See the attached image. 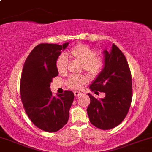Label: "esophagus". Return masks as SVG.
Returning <instances> with one entry per match:
<instances>
[{"mask_svg":"<svg viewBox=\"0 0 152 152\" xmlns=\"http://www.w3.org/2000/svg\"><path fill=\"white\" fill-rule=\"evenodd\" d=\"M82 94H82L81 92H80V91H75V92H74V96L76 97L80 96Z\"/></svg>","mask_w":152,"mask_h":152,"instance_id":"obj_1","label":"esophagus"}]
</instances>
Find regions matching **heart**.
<instances>
[{
	"instance_id": "b5f03b06",
	"label": "heart",
	"mask_w": 152,
	"mask_h": 152,
	"mask_svg": "<svg viewBox=\"0 0 152 152\" xmlns=\"http://www.w3.org/2000/svg\"><path fill=\"white\" fill-rule=\"evenodd\" d=\"M68 54L83 64V68L91 76H97L103 70L105 65L103 57L96 56V52L91 47L79 44L73 47ZM56 67L59 74H64L66 71L67 61L64 54L58 56L56 61ZM88 82V78L83 76L73 75L67 81L69 87L74 90H79Z\"/></svg>"
}]
</instances>
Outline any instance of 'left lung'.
Returning a JSON list of instances; mask_svg holds the SVG:
<instances>
[{
  "label": "left lung",
  "instance_id": "obj_1",
  "mask_svg": "<svg viewBox=\"0 0 152 152\" xmlns=\"http://www.w3.org/2000/svg\"><path fill=\"white\" fill-rule=\"evenodd\" d=\"M105 65L89 86L95 94L105 93L98 100L91 94L88 116L95 127L101 129L115 127L128 113L132 98V76L128 63L120 49L113 44L110 51L103 52Z\"/></svg>",
  "mask_w": 152,
  "mask_h": 152
}]
</instances>
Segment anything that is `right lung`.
<instances>
[{"instance_id": "1", "label": "right lung", "mask_w": 152, "mask_h": 152, "mask_svg": "<svg viewBox=\"0 0 152 152\" xmlns=\"http://www.w3.org/2000/svg\"><path fill=\"white\" fill-rule=\"evenodd\" d=\"M69 42L39 44L24 64L20 80V97L28 118L38 128L55 132L67 123L74 94L71 91L53 96L52 78L58 76L56 61Z\"/></svg>"}]
</instances>
